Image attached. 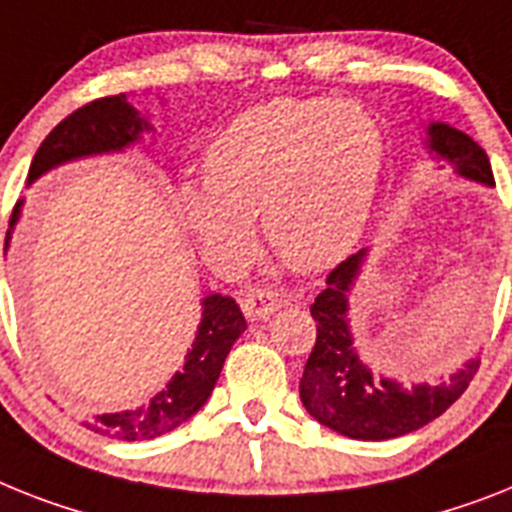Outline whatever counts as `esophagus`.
Instances as JSON below:
<instances>
[{
    "mask_svg": "<svg viewBox=\"0 0 512 512\" xmlns=\"http://www.w3.org/2000/svg\"><path fill=\"white\" fill-rule=\"evenodd\" d=\"M282 303H285V295L277 293V290H269V287H253V290H248V293L240 298V308H243V314H246L251 322L266 319V316L274 314Z\"/></svg>",
    "mask_w": 512,
    "mask_h": 512,
    "instance_id": "esophagus-1",
    "label": "esophagus"
}]
</instances>
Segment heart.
<instances>
[{"mask_svg":"<svg viewBox=\"0 0 512 512\" xmlns=\"http://www.w3.org/2000/svg\"><path fill=\"white\" fill-rule=\"evenodd\" d=\"M384 162L377 120L332 99H274L232 120L206 151V180L180 185V211L214 264L246 259L256 211L266 240L298 272L353 248Z\"/></svg>","mask_w":512,"mask_h":512,"instance_id":"1","label":"heart"}]
</instances>
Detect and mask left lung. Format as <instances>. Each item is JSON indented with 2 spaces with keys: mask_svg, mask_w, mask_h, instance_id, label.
<instances>
[{
  "mask_svg": "<svg viewBox=\"0 0 512 512\" xmlns=\"http://www.w3.org/2000/svg\"><path fill=\"white\" fill-rule=\"evenodd\" d=\"M429 154L442 156L455 172L476 183L494 185L487 151L471 135L432 122L426 133ZM366 248L332 269L327 285L311 303L316 342L301 379V400L319 424L350 439H392L416 432L450 408L466 392L479 358H468L447 379L403 387L395 379L379 377L358 358L348 327V293L356 282Z\"/></svg>",
  "mask_w": 512,
  "mask_h": 512,
  "instance_id": "1",
  "label": "left lung"
}]
</instances>
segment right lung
<instances>
[{
  "instance_id": "obj_1",
  "label": "right lung",
  "mask_w": 512,
  "mask_h": 512,
  "mask_svg": "<svg viewBox=\"0 0 512 512\" xmlns=\"http://www.w3.org/2000/svg\"><path fill=\"white\" fill-rule=\"evenodd\" d=\"M143 130H149V122L143 120L125 94L88 101L86 107L67 114L38 146L31 170H28V185L44 172L80 159V156L128 149L141 138ZM18 217L20 201L12 209L10 227H15ZM7 240H10V232H7ZM201 316L204 319L198 324L193 348L185 356V366L177 371L162 392H156L154 398L141 408L101 413L86 426L99 434H107V437L122 439V442H143V439L162 437L188 421L209 400L219 371L225 366L227 353L235 340L246 332V316L230 295L214 293L204 298V314Z\"/></svg>"
}]
</instances>
